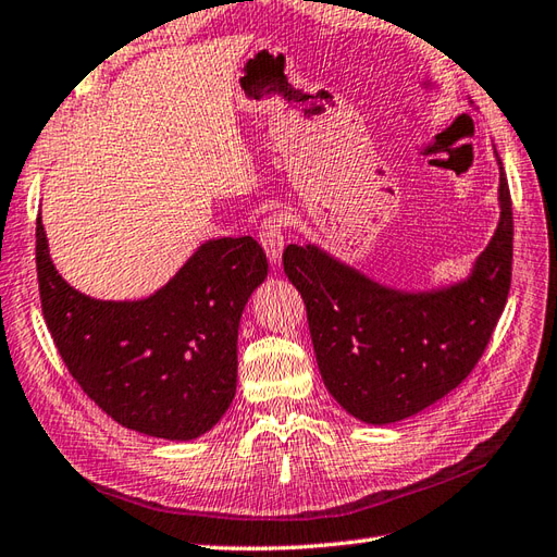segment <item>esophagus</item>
Listing matches in <instances>:
<instances>
[{
	"label": "esophagus",
	"instance_id": "1",
	"mask_svg": "<svg viewBox=\"0 0 557 557\" xmlns=\"http://www.w3.org/2000/svg\"><path fill=\"white\" fill-rule=\"evenodd\" d=\"M259 243H262L267 257L271 262H278L283 245H286V216L271 214L259 226Z\"/></svg>",
	"mask_w": 557,
	"mask_h": 557
}]
</instances>
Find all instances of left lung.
<instances>
[{"instance_id": "8db88e82", "label": "left lung", "mask_w": 557, "mask_h": 557, "mask_svg": "<svg viewBox=\"0 0 557 557\" xmlns=\"http://www.w3.org/2000/svg\"><path fill=\"white\" fill-rule=\"evenodd\" d=\"M500 224L469 281L438 293L381 288L312 245H288L317 364L352 417L391 424L422 412L472 374L508 302L512 197L500 164Z\"/></svg>"}]
</instances>
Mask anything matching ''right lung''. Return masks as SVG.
Returning a JSON list of instances; mask_svg holds the SVG:
<instances>
[{
    "mask_svg": "<svg viewBox=\"0 0 557 557\" xmlns=\"http://www.w3.org/2000/svg\"><path fill=\"white\" fill-rule=\"evenodd\" d=\"M35 264L61 360L114 422L190 441L224 417L236 395L240 314L269 271L255 238L205 243L162 290L138 302L95 300L71 288L49 259L40 216Z\"/></svg>",
    "mask_w": 557,
    "mask_h": 557,
    "instance_id": "1",
    "label": "right lung"
}]
</instances>
